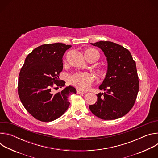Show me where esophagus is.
Wrapping results in <instances>:
<instances>
[{"mask_svg":"<svg viewBox=\"0 0 158 158\" xmlns=\"http://www.w3.org/2000/svg\"><path fill=\"white\" fill-rule=\"evenodd\" d=\"M76 93H77V94H84V93H85V91H82V90L77 89L76 90Z\"/></svg>","mask_w":158,"mask_h":158,"instance_id":"34e87169","label":"esophagus"}]
</instances>
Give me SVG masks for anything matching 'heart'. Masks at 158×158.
<instances>
[{
    "label": "heart",
    "mask_w": 158,
    "mask_h": 158,
    "mask_svg": "<svg viewBox=\"0 0 158 158\" xmlns=\"http://www.w3.org/2000/svg\"><path fill=\"white\" fill-rule=\"evenodd\" d=\"M85 57L87 60H90L91 59H97L98 54L96 51L92 49H88L84 53ZM100 76L104 77L106 75V73L105 71H100L99 72ZM94 81V76L89 73H76L74 74L71 75L69 77V82L74 85L75 87L82 89L85 90L87 89L91 85L93 82Z\"/></svg>",
    "instance_id": "heart-1"
}]
</instances>
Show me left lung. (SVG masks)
Segmentation results:
<instances>
[{"instance_id": "left-lung-1", "label": "left lung", "mask_w": 158, "mask_h": 158, "mask_svg": "<svg viewBox=\"0 0 158 158\" xmlns=\"http://www.w3.org/2000/svg\"><path fill=\"white\" fill-rule=\"evenodd\" d=\"M91 44L102 49L108 65L106 77L99 87L105 92L96 94L98 101L89 107L102 119L120 118L134 106L139 91L136 62L127 49L116 43L99 41Z\"/></svg>"}]
</instances>
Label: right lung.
<instances>
[{
  "label": "right lung",
  "instance_id": "add662e5",
  "mask_svg": "<svg viewBox=\"0 0 158 158\" xmlns=\"http://www.w3.org/2000/svg\"><path fill=\"white\" fill-rule=\"evenodd\" d=\"M71 47L62 43L44 44L26 57L19 76L18 94L22 104L35 119L50 122L60 117L68 109L69 98L76 94L74 87L59 80L63 69L62 57ZM54 85L63 87L53 93Z\"/></svg>",
  "mask_w": 158,
  "mask_h": 158
}]
</instances>
